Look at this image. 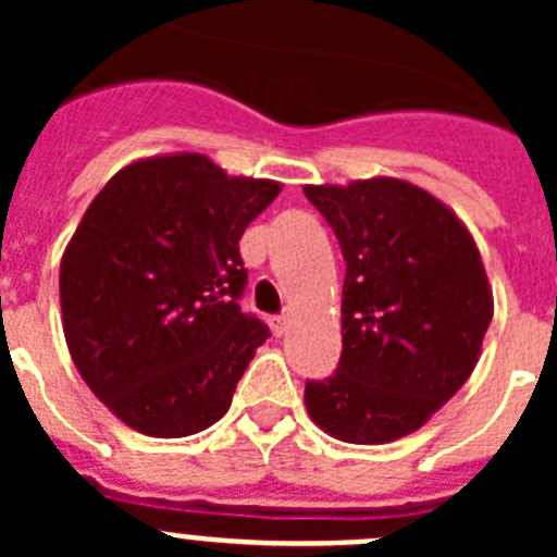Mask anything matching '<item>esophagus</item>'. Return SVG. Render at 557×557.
Segmentation results:
<instances>
[{
    "mask_svg": "<svg viewBox=\"0 0 557 557\" xmlns=\"http://www.w3.org/2000/svg\"><path fill=\"white\" fill-rule=\"evenodd\" d=\"M270 329H273L275 337H282V334H287L289 314H275V318H270Z\"/></svg>",
    "mask_w": 557,
    "mask_h": 557,
    "instance_id": "esophagus-1",
    "label": "esophagus"
}]
</instances>
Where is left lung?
I'll use <instances>...</instances> for the list:
<instances>
[{
    "instance_id": "1",
    "label": "left lung",
    "mask_w": 557,
    "mask_h": 557,
    "mask_svg": "<svg viewBox=\"0 0 557 557\" xmlns=\"http://www.w3.org/2000/svg\"><path fill=\"white\" fill-rule=\"evenodd\" d=\"M346 259L343 354L307 382L314 424L346 444H391L466 385L494 318L474 236L426 189L398 178L304 186Z\"/></svg>"
}]
</instances>
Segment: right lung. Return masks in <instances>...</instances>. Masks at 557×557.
Masks as SVG:
<instances>
[{
    "label": "right lung",
    "instance_id": "1",
    "mask_svg": "<svg viewBox=\"0 0 557 557\" xmlns=\"http://www.w3.org/2000/svg\"><path fill=\"white\" fill-rule=\"evenodd\" d=\"M282 191L225 175L209 156L122 166L61 259L63 334L75 368L131 430L186 437L228 412L270 337L239 309V239Z\"/></svg>",
    "mask_w": 557,
    "mask_h": 557
}]
</instances>
